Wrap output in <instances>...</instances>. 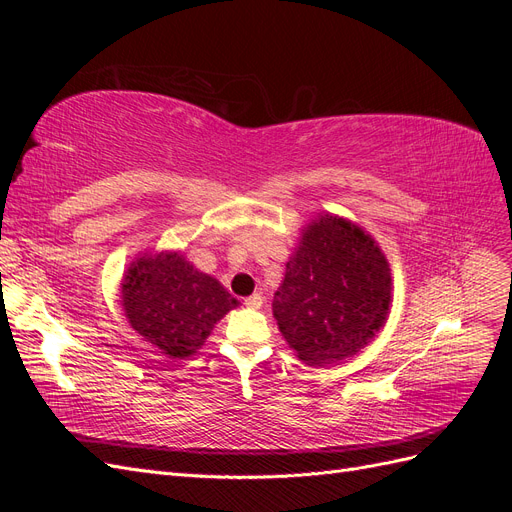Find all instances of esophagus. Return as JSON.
<instances>
[{
    "label": "esophagus",
    "mask_w": 512,
    "mask_h": 512,
    "mask_svg": "<svg viewBox=\"0 0 512 512\" xmlns=\"http://www.w3.org/2000/svg\"><path fill=\"white\" fill-rule=\"evenodd\" d=\"M243 303H245V307H250V309H260L262 307V294L254 292L252 297H247Z\"/></svg>",
    "instance_id": "esophagus-1"
}]
</instances>
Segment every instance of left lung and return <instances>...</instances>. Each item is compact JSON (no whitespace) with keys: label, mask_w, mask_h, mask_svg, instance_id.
<instances>
[{"label":"left lung","mask_w":512,"mask_h":512,"mask_svg":"<svg viewBox=\"0 0 512 512\" xmlns=\"http://www.w3.org/2000/svg\"><path fill=\"white\" fill-rule=\"evenodd\" d=\"M391 303L393 275L376 239L342 215L318 213L286 262L273 318L299 361L327 367L365 348Z\"/></svg>","instance_id":"1"}]
</instances>
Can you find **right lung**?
I'll return each mask as SVG.
<instances>
[{"mask_svg": "<svg viewBox=\"0 0 512 512\" xmlns=\"http://www.w3.org/2000/svg\"><path fill=\"white\" fill-rule=\"evenodd\" d=\"M121 307L130 327L168 359H188L239 301L181 250L138 254L123 271Z\"/></svg>", "mask_w": 512, "mask_h": 512, "instance_id": "add662e5", "label": "right lung"}]
</instances>
